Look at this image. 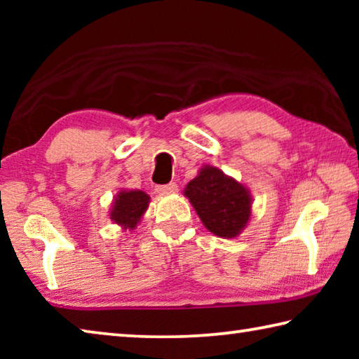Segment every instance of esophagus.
Wrapping results in <instances>:
<instances>
[{"instance_id": "1", "label": "esophagus", "mask_w": 359, "mask_h": 359, "mask_svg": "<svg viewBox=\"0 0 359 359\" xmlns=\"http://www.w3.org/2000/svg\"><path fill=\"white\" fill-rule=\"evenodd\" d=\"M179 190V187L175 182H171V184L168 185H161V187H156V193L158 194H171V193H175Z\"/></svg>"}]
</instances>
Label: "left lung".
I'll return each instance as SVG.
<instances>
[{
    "label": "left lung",
    "mask_w": 359,
    "mask_h": 359,
    "mask_svg": "<svg viewBox=\"0 0 359 359\" xmlns=\"http://www.w3.org/2000/svg\"><path fill=\"white\" fill-rule=\"evenodd\" d=\"M184 194L201 222L218 238H238L252 215V194L222 169L204 165L185 187Z\"/></svg>",
    "instance_id": "8db88e82"
}]
</instances>
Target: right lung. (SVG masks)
Instances as JSON below:
<instances>
[{
    "label": "right lung",
    "instance_id": "1",
    "mask_svg": "<svg viewBox=\"0 0 359 359\" xmlns=\"http://www.w3.org/2000/svg\"><path fill=\"white\" fill-rule=\"evenodd\" d=\"M150 196L142 190H120L114 198L109 218L121 229L133 231L149 209Z\"/></svg>",
    "mask_w": 359,
    "mask_h": 359
}]
</instances>
